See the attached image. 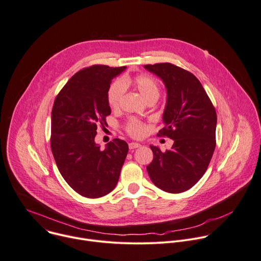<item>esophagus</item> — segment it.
Masks as SVG:
<instances>
[{
	"label": "esophagus",
	"instance_id": "1",
	"mask_svg": "<svg viewBox=\"0 0 261 261\" xmlns=\"http://www.w3.org/2000/svg\"><path fill=\"white\" fill-rule=\"evenodd\" d=\"M128 147H129V149H136V148H139V147H141V144H139V143H129L128 144Z\"/></svg>",
	"mask_w": 261,
	"mask_h": 261
}]
</instances>
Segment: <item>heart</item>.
I'll list each match as a JSON object with an SVG mask.
<instances>
[{
  "mask_svg": "<svg viewBox=\"0 0 261 261\" xmlns=\"http://www.w3.org/2000/svg\"><path fill=\"white\" fill-rule=\"evenodd\" d=\"M134 85L144 99H158L160 96V85L148 74H139L135 77L123 76L120 81L114 82L108 89L107 99L110 108L117 109L120 106L125 87ZM126 133L133 138H141L147 132V126L141 121L132 118L125 124Z\"/></svg>",
  "mask_w": 261,
  "mask_h": 261,
  "instance_id": "heart-1",
  "label": "heart"
}]
</instances>
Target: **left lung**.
I'll return each instance as SVG.
<instances>
[{
    "mask_svg": "<svg viewBox=\"0 0 261 261\" xmlns=\"http://www.w3.org/2000/svg\"><path fill=\"white\" fill-rule=\"evenodd\" d=\"M166 85L168 98L163 127L158 136L174 141L162 152L150 146L153 160L147 166L151 181L159 189L177 194L190 190L203 176L216 148V109L199 80L171 63L144 66Z\"/></svg>",
    "mask_w": 261,
    "mask_h": 261,
    "instance_id": "8db88e82",
    "label": "left lung"
}]
</instances>
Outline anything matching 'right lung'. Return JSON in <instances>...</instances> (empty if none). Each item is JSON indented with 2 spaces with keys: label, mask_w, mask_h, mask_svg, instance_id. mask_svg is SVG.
<instances>
[{
  "label": "right lung",
  "mask_w": 261,
  "mask_h": 261,
  "mask_svg": "<svg viewBox=\"0 0 261 261\" xmlns=\"http://www.w3.org/2000/svg\"><path fill=\"white\" fill-rule=\"evenodd\" d=\"M125 66L92 65L77 71L55 98L51 110L50 148L61 175L76 193L99 198L114 190L128 152L120 139L105 150L94 139L111 114L107 93L113 77Z\"/></svg>",
  "instance_id": "1"
}]
</instances>
